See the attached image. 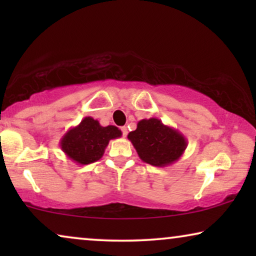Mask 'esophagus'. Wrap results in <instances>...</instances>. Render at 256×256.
Segmentation results:
<instances>
[{"mask_svg":"<svg viewBox=\"0 0 256 256\" xmlns=\"http://www.w3.org/2000/svg\"><path fill=\"white\" fill-rule=\"evenodd\" d=\"M121 130H122V135H124L126 138V136H127V134H128L127 127H126V126H124V127H121Z\"/></svg>","mask_w":256,"mask_h":256,"instance_id":"esophagus-1","label":"esophagus"}]
</instances>
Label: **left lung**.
Listing matches in <instances>:
<instances>
[{"label": "left lung", "mask_w": 256, "mask_h": 256, "mask_svg": "<svg viewBox=\"0 0 256 256\" xmlns=\"http://www.w3.org/2000/svg\"><path fill=\"white\" fill-rule=\"evenodd\" d=\"M128 140L143 162L160 168L180 160L188 146V140L180 132L156 118L138 121V128L128 134Z\"/></svg>", "instance_id": "obj_1"}]
</instances>
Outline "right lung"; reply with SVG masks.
<instances>
[{
    "label": "right lung",
    "instance_id": "add662e5",
    "mask_svg": "<svg viewBox=\"0 0 256 256\" xmlns=\"http://www.w3.org/2000/svg\"><path fill=\"white\" fill-rule=\"evenodd\" d=\"M115 126L102 127L99 121L86 116L76 127L70 128L60 140V148L70 160L80 166L94 163L104 156L110 140L121 138Z\"/></svg>",
    "mask_w": 256,
    "mask_h": 256
}]
</instances>
